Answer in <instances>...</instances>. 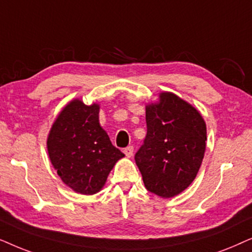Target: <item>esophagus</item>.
I'll list each match as a JSON object with an SVG mask.
<instances>
[{
	"instance_id": "34e87169",
	"label": "esophagus",
	"mask_w": 252,
	"mask_h": 252,
	"mask_svg": "<svg viewBox=\"0 0 252 252\" xmlns=\"http://www.w3.org/2000/svg\"><path fill=\"white\" fill-rule=\"evenodd\" d=\"M123 152H124V154H126V156L128 157V158L132 157V154H133V146H128V147H126V149L123 150Z\"/></svg>"
}]
</instances>
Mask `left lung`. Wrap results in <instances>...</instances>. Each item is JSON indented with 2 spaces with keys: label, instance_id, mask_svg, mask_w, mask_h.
Listing matches in <instances>:
<instances>
[{
  "label": "left lung",
  "instance_id": "obj_1",
  "mask_svg": "<svg viewBox=\"0 0 252 252\" xmlns=\"http://www.w3.org/2000/svg\"><path fill=\"white\" fill-rule=\"evenodd\" d=\"M146 137L135 154L150 192L170 198L194 180L205 153L206 124L198 110L173 93L146 106Z\"/></svg>",
  "mask_w": 252,
  "mask_h": 252
}]
</instances>
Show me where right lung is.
<instances>
[{
    "label": "right lung",
    "mask_w": 252,
    "mask_h": 252,
    "mask_svg": "<svg viewBox=\"0 0 252 252\" xmlns=\"http://www.w3.org/2000/svg\"><path fill=\"white\" fill-rule=\"evenodd\" d=\"M47 149L54 168L66 186L82 194L101 189L116 161L124 157L99 123V106L73 100L60 113Z\"/></svg>",
    "instance_id": "add662e5"
}]
</instances>
